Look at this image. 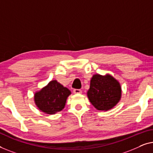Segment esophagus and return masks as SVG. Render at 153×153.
<instances>
[{"label": "esophagus", "instance_id": "obj_1", "mask_svg": "<svg viewBox=\"0 0 153 153\" xmlns=\"http://www.w3.org/2000/svg\"><path fill=\"white\" fill-rule=\"evenodd\" d=\"M82 90L81 89H74V94H82Z\"/></svg>", "mask_w": 153, "mask_h": 153}]
</instances>
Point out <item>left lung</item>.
I'll list each match as a JSON object with an SVG mask.
<instances>
[{
    "instance_id": "left-lung-1",
    "label": "left lung",
    "mask_w": 153,
    "mask_h": 153,
    "mask_svg": "<svg viewBox=\"0 0 153 153\" xmlns=\"http://www.w3.org/2000/svg\"><path fill=\"white\" fill-rule=\"evenodd\" d=\"M90 102L98 110H108L120 100L121 88L111 76L94 75L87 92Z\"/></svg>"
}]
</instances>
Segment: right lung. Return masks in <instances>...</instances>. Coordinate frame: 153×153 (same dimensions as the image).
<instances>
[{"label":"right lung","mask_w":153,"mask_h":153,"mask_svg":"<svg viewBox=\"0 0 153 153\" xmlns=\"http://www.w3.org/2000/svg\"><path fill=\"white\" fill-rule=\"evenodd\" d=\"M71 91L56 80L51 81L48 85L34 95V101L41 111L53 114L62 110L65 106L66 98Z\"/></svg>","instance_id":"add662e5"}]
</instances>
